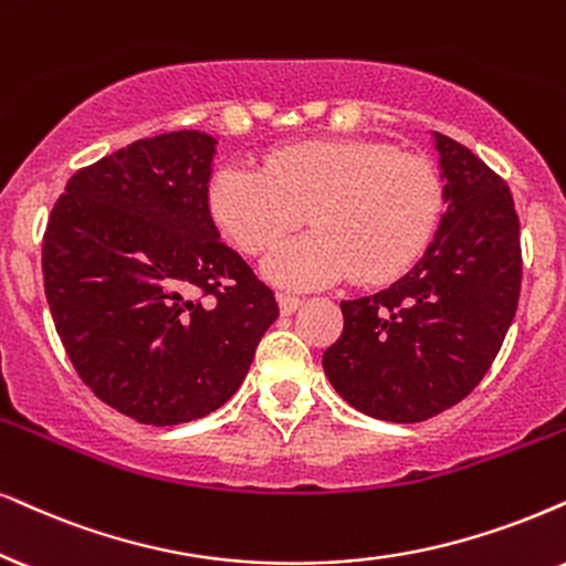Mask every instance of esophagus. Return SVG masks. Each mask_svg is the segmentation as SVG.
I'll list each match as a JSON object with an SVG mask.
<instances>
[{"label":"esophagus","mask_w":566,"mask_h":566,"mask_svg":"<svg viewBox=\"0 0 566 566\" xmlns=\"http://www.w3.org/2000/svg\"><path fill=\"white\" fill-rule=\"evenodd\" d=\"M276 300H279V311H282L284 316H292V313L303 305V300H300L297 295H290V292H279Z\"/></svg>","instance_id":"34e87169"}]
</instances>
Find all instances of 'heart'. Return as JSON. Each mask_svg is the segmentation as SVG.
<instances>
[{
  "label": "heart",
  "instance_id": "obj_1",
  "mask_svg": "<svg viewBox=\"0 0 566 566\" xmlns=\"http://www.w3.org/2000/svg\"><path fill=\"white\" fill-rule=\"evenodd\" d=\"M209 209L245 253L271 248L311 213L316 230L266 259L276 282L311 287L353 274L357 284H381L433 240L443 185L423 156L384 143H303L271 154L263 169L221 167L211 177Z\"/></svg>",
  "mask_w": 566,
  "mask_h": 566
}]
</instances>
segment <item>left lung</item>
Instances as JSON below:
<instances>
[{
	"instance_id": "8db88e82",
	"label": "left lung",
	"mask_w": 566,
	"mask_h": 566,
	"mask_svg": "<svg viewBox=\"0 0 566 566\" xmlns=\"http://www.w3.org/2000/svg\"><path fill=\"white\" fill-rule=\"evenodd\" d=\"M443 180L439 232L391 287L345 300L342 336L324 370L355 410L420 423L489 374L517 311L520 219L502 177L447 135L433 133Z\"/></svg>"
}]
</instances>
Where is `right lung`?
Here are the masks:
<instances>
[{"mask_svg": "<svg viewBox=\"0 0 566 566\" xmlns=\"http://www.w3.org/2000/svg\"><path fill=\"white\" fill-rule=\"evenodd\" d=\"M217 138H143L77 169L44 232V290L64 353L102 402L180 426L240 389L279 316L271 287L219 240Z\"/></svg>", "mask_w": 566, "mask_h": 566, "instance_id": "add662e5", "label": "right lung"}]
</instances>
